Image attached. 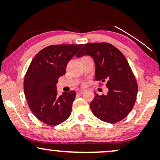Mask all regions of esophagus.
Here are the masks:
<instances>
[{
  "instance_id": "esophagus-1",
  "label": "esophagus",
  "mask_w": 160,
  "mask_h": 160,
  "mask_svg": "<svg viewBox=\"0 0 160 160\" xmlns=\"http://www.w3.org/2000/svg\"><path fill=\"white\" fill-rule=\"evenodd\" d=\"M84 92H85V90H83V89H80V90H78V94H79V95H82V93Z\"/></svg>"
}]
</instances>
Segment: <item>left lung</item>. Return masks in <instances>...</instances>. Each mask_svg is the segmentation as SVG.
<instances>
[{"label":"left lung","mask_w":160,"mask_h":160,"mask_svg":"<svg viewBox=\"0 0 160 160\" xmlns=\"http://www.w3.org/2000/svg\"><path fill=\"white\" fill-rule=\"evenodd\" d=\"M83 56L93 58L95 80L105 81L108 89L107 95L95 92L90 103L92 112L99 120L109 123L123 120L132 110L138 93L136 80L126 57L108 43L84 44L77 57Z\"/></svg>","instance_id":"8db88e82"}]
</instances>
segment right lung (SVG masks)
Instances as JSON below:
<instances>
[{"instance_id": "add662e5", "label": "right lung", "mask_w": 160, "mask_h": 160, "mask_svg": "<svg viewBox=\"0 0 160 160\" xmlns=\"http://www.w3.org/2000/svg\"><path fill=\"white\" fill-rule=\"evenodd\" d=\"M82 44L51 45L41 49L31 62L24 80V92L28 107L43 123L57 126L70 117L76 92L58 96V79Z\"/></svg>"}]
</instances>
